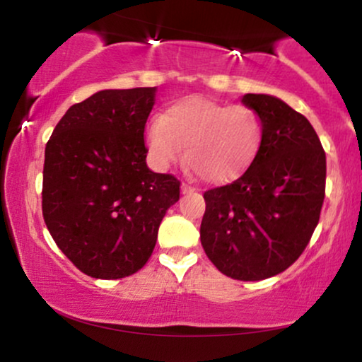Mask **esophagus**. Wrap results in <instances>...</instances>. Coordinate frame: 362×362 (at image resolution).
<instances>
[{
	"label": "esophagus",
	"instance_id": "34e87169",
	"mask_svg": "<svg viewBox=\"0 0 362 362\" xmlns=\"http://www.w3.org/2000/svg\"><path fill=\"white\" fill-rule=\"evenodd\" d=\"M195 187H192V185H189V184H182V194H192V192H195Z\"/></svg>",
	"mask_w": 362,
	"mask_h": 362
}]
</instances>
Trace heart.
<instances>
[{
	"label": "heart",
	"instance_id": "b5f03b06",
	"mask_svg": "<svg viewBox=\"0 0 362 362\" xmlns=\"http://www.w3.org/2000/svg\"><path fill=\"white\" fill-rule=\"evenodd\" d=\"M257 112L206 97H185L167 107L146 127V146L156 168L185 158L207 182H228L247 172L262 146Z\"/></svg>",
	"mask_w": 362,
	"mask_h": 362
}]
</instances>
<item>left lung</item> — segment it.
Masks as SVG:
<instances>
[{
    "label": "left lung",
    "mask_w": 362,
    "mask_h": 362,
    "mask_svg": "<svg viewBox=\"0 0 362 362\" xmlns=\"http://www.w3.org/2000/svg\"><path fill=\"white\" fill-rule=\"evenodd\" d=\"M264 138L238 180L206 190L201 243L219 272L262 281L300 259L325 199L327 158L310 120L271 95L247 93Z\"/></svg>",
    "instance_id": "8db88e82"
}]
</instances>
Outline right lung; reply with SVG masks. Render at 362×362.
<instances>
[{
	"label": "right lung",
	"mask_w": 362,
	"mask_h": 362,
	"mask_svg": "<svg viewBox=\"0 0 362 362\" xmlns=\"http://www.w3.org/2000/svg\"><path fill=\"white\" fill-rule=\"evenodd\" d=\"M156 88L102 90L68 109L45 144L42 214L61 252L86 276L144 267L180 180L148 168L144 126Z\"/></svg>",
	"instance_id": "right-lung-1"
}]
</instances>
